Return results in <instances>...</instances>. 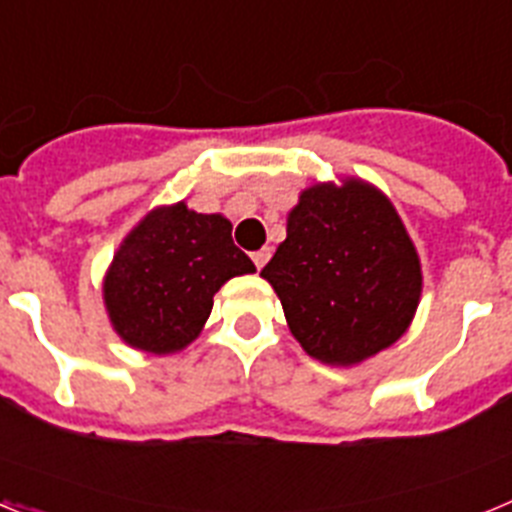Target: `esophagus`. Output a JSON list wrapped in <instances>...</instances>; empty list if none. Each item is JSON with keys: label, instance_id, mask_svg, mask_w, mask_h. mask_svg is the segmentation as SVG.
I'll list each match as a JSON object with an SVG mask.
<instances>
[{"label": "esophagus", "instance_id": "34e87169", "mask_svg": "<svg viewBox=\"0 0 512 512\" xmlns=\"http://www.w3.org/2000/svg\"><path fill=\"white\" fill-rule=\"evenodd\" d=\"M269 256H271L269 248H261V251L253 253L251 259H253V264H256V269H264V264H266V261H269Z\"/></svg>", "mask_w": 512, "mask_h": 512}]
</instances>
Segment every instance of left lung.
<instances>
[{
	"label": "left lung",
	"mask_w": 512,
	"mask_h": 512,
	"mask_svg": "<svg viewBox=\"0 0 512 512\" xmlns=\"http://www.w3.org/2000/svg\"><path fill=\"white\" fill-rule=\"evenodd\" d=\"M261 277L305 354L330 366L361 364L400 341L423 292L402 217L382 189L356 176L302 189Z\"/></svg>",
	"instance_id": "obj_1"
}]
</instances>
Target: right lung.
<instances>
[{
    "label": "right lung",
    "instance_id": "1",
    "mask_svg": "<svg viewBox=\"0 0 512 512\" xmlns=\"http://www.w3.org/2000/svg\"><path fill=\"white\" fill-rule=\"evenodd\" d=\"M230 230L225 215H202L184 200L153 207L104 274V310L117 336L156 356L184 351L200 336L217 289L256 271Z\"/></svg>",
    "mask_w": 512,
    "mask_h": 512
}]
</instances>
